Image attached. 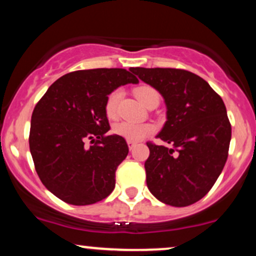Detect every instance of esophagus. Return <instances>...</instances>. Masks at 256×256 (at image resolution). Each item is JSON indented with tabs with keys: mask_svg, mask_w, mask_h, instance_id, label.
<instances>
[{
	"mask_svg": "<svg viewBox=\"0 0 256 256\" xmlns=\"http://www.w3.org/2000/svg\"><path fill=\"white\" fill-rule=\"evenodd\" d=\"M128 149L132 150L134 149V146H136V142H132V140H128Z\"/></svg>",
	"mask_w": 256,
	"mask_h": 256,
	"instance_id": "esophagus-1",
	"label": "esophagus"
}]
</instances>
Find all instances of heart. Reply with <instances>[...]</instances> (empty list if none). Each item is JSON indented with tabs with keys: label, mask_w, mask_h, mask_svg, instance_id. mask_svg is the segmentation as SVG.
<instances>
[{
	"label": "heart",
	"mask_w": 256,
	"mask_h": 256,
	"mask_svg": "<svg viewBox=\"0 0 256 256\" xmlns=\"http://www.w3.org/2000/svg\"><path fill=\"white\" fill-rule=\"evenodd\" d=\"M122 90L116 89L108 95L107 101L104 104V110L108 118L113 119L116 118L118 114V106L119 101L122 98ZM134 95L140 100L144 106H148L154 100H158V94L154 88L149 86V85H140L134 89ZM114 134L118 136L125 138L128 140L132 142H137V140H143L146 136L154 132V126L149 122H128V120H122V122H116L113 128Z\"/></svg>",
	"instance_id": "obj_1"
}]
</instances>
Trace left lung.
<instances>
[{
  "instance_id": "1",
  "label": "left lung",
  "mask_w": 256,
  "mask_h": 256,
  "mask_svg": "<svg viewBox=\"0 0 256 256\" xmlns=\"http://www.w3.org/2000/svg\"><path fill=\"white\" fill-rule=\"evenodd\" d=\"M162 95L167 122L158 134L171 148L148 142L146 185L164 204L186 207L212 189L224 168L231 124L222 98L195 73L179 68L132 67Z\"/></svg>"
}]
</instances>
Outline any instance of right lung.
Returning <instances> with one entry per match:
<instances>
[{
	"label": "right lung",
	"mask_w": 256,
	"mask_h": 256,
	"mask_svg": "<svg viewBox=\"0 0 256 256\" xmlns=\"http://www.w3.org/2000/svg\"><path fill=\"white\" fill-rule=\"evenodd\" d=\"M137 84L124 68L74 71L54 82L31 116L30 152L44 186L64 202L92 204L116 186V171L128 156L126 140L110 134L104 110L120 85ZM91 139L94 144L84 146Z\"/></svg>",
	"instance_id": "1"
}]
</instances>
